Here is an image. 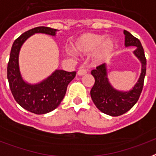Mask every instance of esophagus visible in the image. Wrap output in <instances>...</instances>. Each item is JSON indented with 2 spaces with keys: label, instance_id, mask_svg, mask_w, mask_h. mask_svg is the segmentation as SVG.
<instances>
[{
  "label": "esophagus",
  "instance_id": "1",
  "mask_svg": "<svg viewBox=\"0 0 156 156\" xmlns=\"http://www.w3.org/2000/svg\"><path fill=\"white\" fill-rule=\"evenodd\" d=\"M86 73H87V70L84 69L83 66H81L79 69H78V74L79 75V76H83V75H85Z\"/></svg>",
  "mask_w": 156,
  "mask_h": 156
}]
</instances>
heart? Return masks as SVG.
I'll return each instance as SVG.
<instances>
[{"instance_id":"heart-1","label":"heart","mask_w":156,"mask_h":156,"mask_svg":"<svg viewBox=\"0 0 156 156\" xmlns=\"http://www.w3.org/2000/svg\"><path fill=\"white\" fill-rule=\"evenodd\" d=\"M73 47L74 51L79 55H89L95 52V61L102 63L112 56L116 43L112 38L105 39L103 34L85 33L78 37Z\"/></svg>"}]
</instances>
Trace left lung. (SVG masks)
<instances>
[{
  "mask_svg": "<svg viewBox=\"0 0 156 156\" xmlns=\"http://www.w3.org/2000/svg\"><path fill=\"white\" fill-rule=\"evenodd\" d=\"M124 34L126 46L136 47L134 55L142 64L140 76L133 89L129 92H121L113 88L108 81L105 63L98 66L91 72L95 78L94 85L90 92L92 100L101 112L112 116H121L126 113L136 103L142 92L146 72V58L140 41L128 31L124 30Z\"/></svg>",
  "mask_w": 156,
  "mask_h": 156,
  "instance_id": "8db88e82",
  "label": "left lung"
}]
</instances>
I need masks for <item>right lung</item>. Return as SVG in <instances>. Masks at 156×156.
Listing matches in <instances>:
<instances>
[{"mask_svg":"<svg viewBox=\"0 0 156 156\" xmlns=\"http://www.w3.org/2000/svg\"><path fill=\"white\" fill-rule=\"evenodd\" d=\"M56 29L40 26L31 29L17 38L10 50L7 65V78L10 91L20 106L32 113L45 114L54 111L65 96L67 87L76 72L56 70L40 83L30 84L23 80L19 68L20 49L25 40L35 33L55 36Z\"/></svg>","mask_w":156,"mask_h":156,"instance_id":"1","label":"right lung"}]
</instances>
